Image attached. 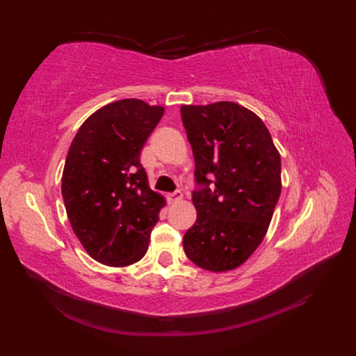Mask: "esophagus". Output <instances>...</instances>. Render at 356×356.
<instances>
[{"label": "esophagus", "mask_w": 356, "mask_h": 356, "mask_svg": "<svg viewBox=\"0 0 356 356\" xmlns=\"http://www.w3.org/2000/svg\"><path fill=\"white\" fill-rule=\"evenodd\" d=\"M181 199H182V193L181 191H175V193H170V195H168V202L169 203L179 202Z\"/></svg>", "instance_id": "34e87169"}]
</instances>
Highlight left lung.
Listing matches in <instances>:
<instances>
[{"mask_svg":"<svg viewBox=\"0 0 356 356\" xmlns=\"http://www.w3.org/2000/svg\"><path fill=\"white\" fill-rule=\"evenodd\" d=\"M181 117L204 186L193 193L197 220L184 251L204 270H234L268 230L282 190L281 154L261 118L236 102L182 105Z\"/></svg>","mask_w":356,"mask_h":356,"instance_id":"obj_1","label":"left lung"}]
</instances>
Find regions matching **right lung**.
I'll list each match as a JSON object with an SVG mask.
<instances>
[{"instance_id": "1", "label": "right lung", "mask_w": 356, "mask_h": 356, "mask_svg": "<svg viewBox=\"0 0 356 356\" xmlns=\"http://www.w3.org/2000/svg\"><path fill=\"white\" fill-rule=\"evenodd\" d=\"M163 113L141 99L106 104L86 118L68 149L60 187L68 220L86 252L105 266L141 260L166 204L139 161Z\"/></svg>"}]
</instances>
